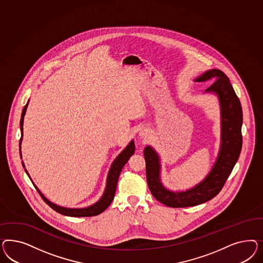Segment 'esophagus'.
Here are the masks:
<instances>
[{
    "label": "esophagus",
    "mask_w": 263,
    "mask_h": 263,
    "mask_svg": "<svg viewBox=\"0 0 263 263\" xmlns=\"http://www.w3.org/2000/svg\"><path fill=\"white\" fill-rule=\"evenodd\" d=\"M138 135H139L140 138H146L147 136L149 135V131H148L147 129H145V128H141V129L139 130Z\"/></svg>",
    "instance_id": "1"
}]
</instances>
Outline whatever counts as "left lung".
Masks as SVG:
<instances>
[{"mask_svg": "<svg viewBox=\"0 0 263 263\" xmlns=\"http://www.w3.org/2000/svg\"><path fill=\"white\" fill-rule=\"evenodd\" d=\"M215 80L204 90V93L217 96L220 106L221 143L217 159L205 178L185 191H172L161 181V161L159 154L151 146L143 151L146 170V180L152 196L170 207L199 205L213 199L222 190L231 171L236 164L242 148L241 127L243 123L242 107L230 79L219 69H210L194 80L205 82Z\"/></svg>", "mask_w": 263, "mask_h": 263, "instance_id": "left-lung-1", "label": "left lung"}]
</instances>
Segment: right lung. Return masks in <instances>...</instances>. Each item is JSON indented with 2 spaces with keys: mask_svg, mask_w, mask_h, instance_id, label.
<instances>
[{
  "mask_svg": "<svg viewBox=\"0 0 263 263\" xmlns=\"http://www.w3.org/2000/svg\"><path fill=\"white\" fill-rule=\"evenodd\" d=\"M29 105L28 103L25 105L24 109L22 111L21 115V120H20V130H21V139H20V157L22 158V154H21V143H22V139H23V123H24V117L27 108ZM135 152V143L132 140L130 143H128L127 146L120 152L119 156L114 160V162L111 163V167L109 170L108 176H107V181H106V187H105V191H104L102 197L99 199L98 201H96V203L91 204L88 207H83V208H69V207L61 206L58 205L56 203L50 201L49 199L40 192V189L36 187V185L32 182V178L30 177V175L28 173V171L25 168V164L22 162V165L25 168L26 174L30 177V179L32 180L33 186L35 187V189L40 193L41 198L43 200L47 203L49 206L52 209H54L58 213L63 214V215L69 216V217H90V216H96L100 213H102L104 210H106L108 206L110 205L112 201V199L115 198V193L117 189V184L118 180L120 177V172L122 170V167H124V165L128 162L129 158L134 154Z\"/></svg>",
  "mask_w": 263,
  "mask_h": 263,
  "instance_id": "obj_1",
  "label": "right lung"
}]
</instances>
